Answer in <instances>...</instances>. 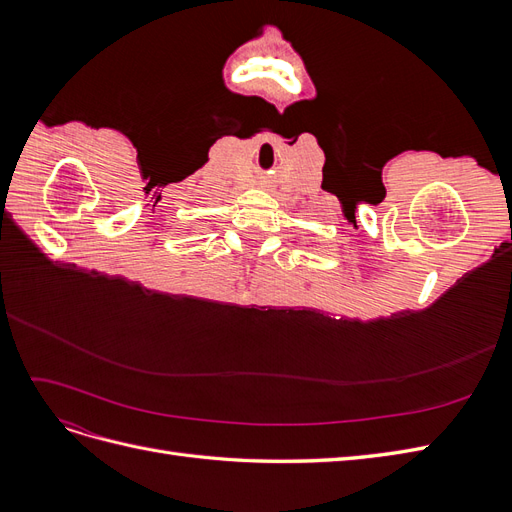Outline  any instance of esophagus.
Returning <instances> with one entry per match:
<instances>
[{"mask_svg": "<svg viewBox=\"0 0 512 512\" xmlns=\"http://www.w3.org/2000/svg\"><path fill=\"white\" fill-rule=\"evenodd\" d=\"M260 188H269V181H260Z\"/></svg>", "mask_w": 512, "mask_h": 512, "instance_id": "1", "label": "esophagus"}]
</instances>
